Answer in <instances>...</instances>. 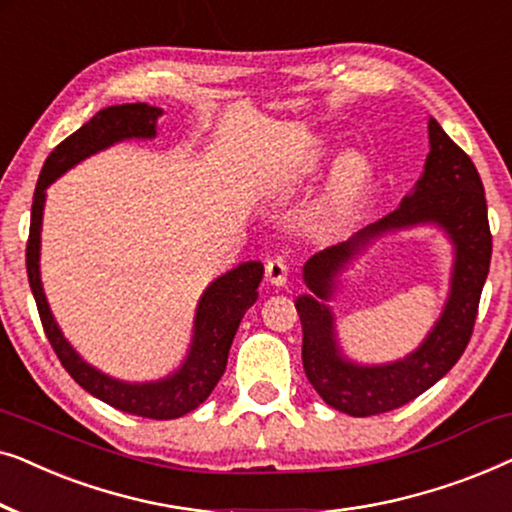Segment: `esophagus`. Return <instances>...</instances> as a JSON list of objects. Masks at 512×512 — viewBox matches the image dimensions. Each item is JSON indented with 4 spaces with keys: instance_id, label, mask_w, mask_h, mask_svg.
Segmentation results:
<instances>
[{
    "instance_id": "34e87169",
    "label": "esophagus",
    "mask_w": 512,
    "mask_h": 512,
    "mask_svg": "<svg viewBox=\"0 0 512 512\" xmlns=\"http://www.w3.org/2000/svg\"><path fill=\"white\" fill-rule=\"evenodd\" d=\"M265 277H268L270 284L282 286L289 279V263H286L284 256H272L268 263H265Z\"/></svg>"
}]
</instances>
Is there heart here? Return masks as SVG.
<instances>
[{
    "mask_svg": "<svg viewBox=\"0 0 512 512\" xmlns=\"http://www.w3.org/2000/svg\"><path fill=\"white\" fill-rule=\"evenodd\" d=\"M356 177H359V165L347 163L345 170H342V179H345L347 184H352V181H356Z\"/></svg>",
    "mask_w": 512,
    "mask_h": 512,
    "instance_id": "heart-1",
    "label": "heart"
}]
</instances>
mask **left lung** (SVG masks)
Segmentation results:
<instances>
[{
  "label": "left lung",
  "mask_w": 512,
  "mask_h": 512,
  "mask_svg": "<svg viewBox=\"0 0 512 512\" xmlns=\"http://www.w3.org/2000/svg\"><path fill=\"white\" fill-rule=\"evenodd\" d=\"M429 142L424 177L417 181L415 193L403 198L391 214L359 230L352 240L314 254L303 268L305 284L314 293L296 300L303 321L305 375L331 408L352 417L382 415L415 401L461 359L478 319L480 293L492 261L485 188L473 160L445 135L436 118L429 121ZM426 220L443 225L458 251L453 291L444 317L408 360L389 367H354L339 356L330 311L320 301L332 295L334 275L375 234Z\"/></svg>",
  "instance_id": "obj_1"
}]
</instances>
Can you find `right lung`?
Segmentation results:
<instances>
[{
    "instance_id": "1",
    "label": "right lung",
    "mask_w": 512,
    "mask_h": 512,
    "mask_svg": "<svg viewBox=\"0 0 512 512\" xmlns=\"http://www.w3.org/2000/svg\"><path fill=\"white\" fill-rule=\"evenodd\" d=\"M160 114L163 111L158 107H149L144 102L116 104V107L97 111L74 135H69L65 142L55 146L51 156L46 158L44 167H41L37 188H34L25 265L41 326H44L46 338L51 342L53 352L58 354L62 368L88 394L109 403L111 408L146 419H177L198 408L212 394L216 382L221 380L228 363L230 345H233L244 312L258 298L256 289L263 279V265L256 261L242 263L209 286L198 305V314H195V335L186 363L167 380L149 384H125L111 380V377L90 368L86 361H81L79 354L69 347V342L62 338L58 324L53 321L39 279V233L46 198L44 191L48 184L79 160L102 151L104 146H111L128 137H153L156 135V118Z\"/></svg>"
}]
</instances>
